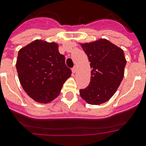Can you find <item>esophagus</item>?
<instances>
[{"label":"esophagus","instance_id":"34e87169","mask_svg":"<svg viewBox=\"0 0 146 146\" xmlns=\"http://www.w3.org/2000/svg\"><path fill=\"white\" fill-rule=\"evenodd\" d=\"M77 70V66H74L73 67V68H72V72H73V73H76Z\"/></svg>","mask_w":146,"mask_h":146}]
</instances>
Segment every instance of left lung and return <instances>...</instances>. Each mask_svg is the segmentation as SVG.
I'll return each instance as SVG.
<instances>
[{"mask_svg":"<svg viewBox=\"0 0 146 146\" xmlns=\"http://www.w3.org/2000/svg\"><path fill=\"white\" fill-rule=\"evenodd\" d=\"M88 58L91 82L80 95L87 103L106 102L116 92L124 75L126 60L123 50L105 38L90 43L80 44Z\"/></svg>","mask_w":146,"mask_h":146,"instance_id":"8db88e82","label":"left lung"}]
</instances>
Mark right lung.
<instances>
[{"label":"right lung","mask_w":146,"mask_h":146,"mask_svg":"<svg viewBox=\"0 0 146 146\" xmlns=\"http://www.w3.org/2000/svg\"><path fill=\"white\" fill-rule=\"evenodd\" d=\"M16 68L24 91L34 101L43 104L58 96L72 74L58 44L39 39L19 50Z\"/></svg>","instance_id":"add662e5"}]
</instances>
